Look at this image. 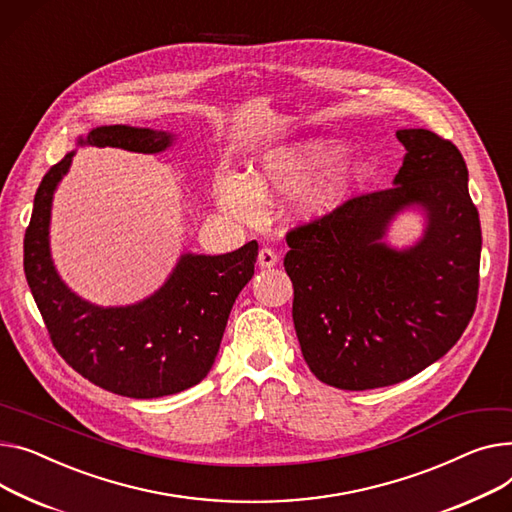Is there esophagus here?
<instances>
[{
  "instance_id": "obj_1",
  "label": "esophagus",
  "mask_w": 512,
  "mask_h": 512,
  "mask_svg": "<svg viewBox=\"0 0 512 512\" xmlns=\"http://www.w3.org/2000/svg\"><path fill=\"white\" fill-rule=\"evenodd\" d=\"M257 261H259L261 267H274V265L278 263V253H276L274 249L263 247V249L259 251V255H257Z\"/></svg>"
}]
</instances>
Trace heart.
<instances>
[{"label": "heart", "mask_w": 512, "mask_h": 512, "mask_svg": "<svg viewBox=\"0 0 512 512\" xmlns=\"http://www.w3.org/2000/svg\"><path fill=\"white\" fill-rule=\"evenodd\" d=\"M339 152L342 148L323 138L269 148L259 154L249 177L220 175L216 179L220 206L234 218L255 220L261 210V199L286 197L304 188L298 199V214L304 218L325 216L342 206L356 185L368 175V166L364 162L344 160L333 164L314 184L312 181L339 156Z\"/></svg>", "instance_id": "heart-1"}]
</instances>
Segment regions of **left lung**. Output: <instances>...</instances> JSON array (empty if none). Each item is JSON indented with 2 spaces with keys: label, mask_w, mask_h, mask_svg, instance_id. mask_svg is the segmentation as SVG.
Returning <instances> with one entry per match:
<instances>
[{
  "label": "left lung",
  "mask_w": 512,
  "mask_h": 512,
  "mask_svg": "<svg viewBox=\"0 0 512 512\" xmlns=\"http://www.w3.org/2000/svg\"><path fill=\"white\" fill-rule=\"evenodd\" d=\"M391 189L348 199L288 232L292 319L304 362L325 385L364 391L401 383L445 356L473 317L482 228L467 166L449 140L399 129ZM422 207L427 228L407 250L384 243L392 218Z\"/></svg>",
  "instance_id": "8db88e82"
}]
</instances>
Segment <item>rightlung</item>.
<instances>
[{
  "instance_id": "add662e5",
  "label": "right lung",
  "mask_w": 512,
  "mask_h": 512,
  "mask_svg": "<svg viewBox=\"0 0 512 512\" xmlns=\"http://www.w3.org/2000/svg\"><path fill=\"white\" fill-rule=\"evenodd\" d=\"M166 131L102 125L78 146L158 154L173 146ZM76 152L43 177L24 234V274L59 356L84 379L111 393L152 399L206 379L232 304L255 274V241L226 255H181L173 274L148 298L127 306H98L67 288L51 259L53 193Z\"/></svg>"
}]
</instances>
